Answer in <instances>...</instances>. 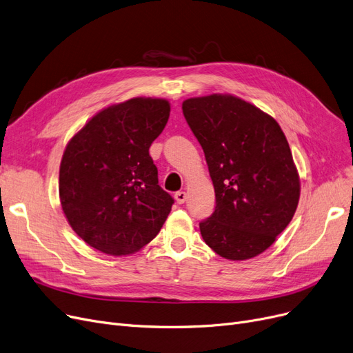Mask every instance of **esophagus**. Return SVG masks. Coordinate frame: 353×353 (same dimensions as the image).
I'll use <instances>...</instances> for the list:
<instances>
[{"mask_svg":"<svg viewBox=\"0 0 353 353\" xmlns=\"http://www.w3.org/2000/svg\"><path fill=\"white\" fill-rule=\"evenodd\" d=\"M174 199H176V202H177L179 205H183V203L186 202L188 194H186V192H176V193H174Z\"/></svg>","mask_w":353,"mask_h":353,"instance_id":"esophagus-1","label":"esophagus"}]
</instances>
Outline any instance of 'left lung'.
<instances>
[{"mask_svg":"<svg viewBox=\"0 0 353 353\" xmlns=\"http://www.w3.org/2000/svg\"><path fill=\"white\" fill-rule=\"evenodd\" d=\"M202 145L216 206L199 223L218 255L242 261L270 248L300 197V179L290 145L272 117L232 95L190 98L181 105Z\"/></svg>","mask_w":353,"mask_h":353,"instance_id":"8db88e82","label":"left lung"}]
</instances>
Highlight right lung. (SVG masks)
Listing matches in <instances>:
<instances>
[{
    "label": "right lung",
    "mask_w": 353,
    "mask_h": 353,
    "mask_svg": "<svg viewBox=\"0 0 353 353\" xmlns=\"http://www.w3.org/2000/svg\"><path fill=\"white\" fill-rule=\"evenodd\" d=\"M168 117V101L132 98L92 117L68 143L59 172L60 203L89 247L128 255L160 232L174 201L160 188L148 150Z\"/></svg>",
    "instance_id": "obj_1"
}]
</instances>
